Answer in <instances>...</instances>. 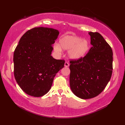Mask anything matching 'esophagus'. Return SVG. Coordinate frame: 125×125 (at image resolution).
<instances>
[{"label":"esophagus","mask_w":125,"mask_h":125,"mask_svg":"<svg viewBox=\"0 0 125 125\" xmlns=\"http://www.w3.org/2000/svg\"><path fill=\"white\" fill-rule=\"evenodd\" d=\"M69 66V63L67 62H65L64 63V67H68Z\"/></svg>","instance_id":"1"}]
</instances>
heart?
I'll list each match as a JSON object with an SVG mask.
<instances>
[{
	"label": "heart",
	"instance_id": "b5f03b06",
	"mask_svg": "<svg viewBox=\"0 0 125 125\" xmlns=\"http://www.w3.org/2000/svg\"><path fill=\"white\" fill-rule=\"evenodd\" d=\"M90 48L89 41L75 36H65L59 41V45L55 44L54 51L60 53L62 49L69 50L68 56L73 60H79L84 57L88 53Z\"/></svg>",
	"mask_w": 125,
	"mask_h": 125
}]
</instances>
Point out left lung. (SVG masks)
Listing matches in <instances>:
<instances>
[{
    "instance_id": "obj_1",
    "label": "left lung",
    "mask_w": 125,
    "mask_h": 125,
    "mask_svg": "<svg viewBox=\"0 0 125 125\" xmlns=\"http://www.w3.org/2000/svg\"><path fill=\"white\" fill-rule=\"evenodd\" d=\"M92 47L81 60L70 61V86L77 97L90 99L99 95L109 82L113 70L111 47L99 33L89 32Z\"/></svg>"
}]
</instances>
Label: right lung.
<instances>
[{
  "instance_id": "1",
  "label": "right lung",
  "mask_w": 125,
  "mask_h": 125,
  "mask_svg": "<svg viewBox=\"0 0 125 125\" xmlns=\"http://www.w3.org/2000/svg\"><path fill=\"white\" fill-rule=\"evenodd\" d=\"M54 28L35 27L23 34L14 52V75L26 94L39 97L51 88L54 78L64 67V61L51 55L52 45L59 35Z\"/></svg>"
}]
</instances>
